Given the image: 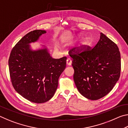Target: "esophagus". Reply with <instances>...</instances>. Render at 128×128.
I'll use <instances>...</instances> for the list:
<instances>
[{"instance_id":"esophagus-1","label":"esophagus","mask_w":128,"mask_h":128,"mask_svg":"<svg viewBox=\"0 0 128 128\" xmlns=\"http://www.w3.org/2000/svg\"><path fill=\"white\" fill-rule=\"evenodd\" d=\"M66 64L68 65V66H71V64H72V60H71L70 58H68V59H67V60H66Z\"/></svg>"}]
</instances>
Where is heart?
I'll return each instance as SVG.
<instances>
[{"instance_id":"heart-1","label":"heart","mask_w":128,"mask_h":128,"mask_svg":"<svg viewBox=\"0 0 128 128\" xmlns=\"http://www.w3.org/2000/svg\"><path fill=\"white\" fill-rule=\"evenodd\" d=\"M81 36V35H78L77 36V37H79V36ZM88 43H89V39L88 37H85L82 39V40L81 41V47H84L87 46V45L88 44Z\"/></svg>"}]
</instances>
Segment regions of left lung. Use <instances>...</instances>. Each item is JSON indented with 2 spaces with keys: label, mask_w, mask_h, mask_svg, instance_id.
Returning a JSON list of instances; mask_svg holds the SVG:
<instances>
[{
  "label": "left lung",
  "mask_w": 128,
  "mask_h": 128,
  "mask_svg": "<svg viewBox=\"0 0 128 128\" xmlns=\"http://www.w3.org/2000/svg\"><path fill=\"white\" fill-rule=\"evenodd\" d=\"M74 53H73V52ZM73 79L80 94L90 100H98L108 94L119 79L120 53L117 45L102 33L92 49L81 53L70 51Z\"/></svg>",
  "instance_id": "8db88e82"
}]
</instances>
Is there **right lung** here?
<instances>
[{
	"label": "right lung",
	"mask_w": 128,
	"mask_h": 128,
	"mask_svg": "<svg viewBox=\"0 0 128 128\" xmlns=\"http://www.w3.org/2000/svg\"><path fill=\"white\" fill-rule=\"evenodd\" d=\"M46 30L29 32L12 50L8 61L10 77L15 90L32 102L51 99L58 80L66 67V57L53 59L45 46L33 50L30 44L37 41Z\"/></svg>",
	"instance_id": "right-lung-1"
}]
</instances>
